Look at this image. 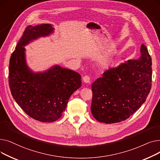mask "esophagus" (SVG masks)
<instances>
[{"label": "esophagus", "instance_id": "esophagus-1", "mask_svg": "<svg viewBox=\"0 0 160 160\" xmlns=\"http://www.w3.org/2000/svg\"><path fill=\"white\" fill-rule=\"evenodd\" d=\"M83 80L86 83H90V77L89 75H85L83 77Z\"/></svg>", "mask_w": 160, "mask_h": 160}]
</instances>
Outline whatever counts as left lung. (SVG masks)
I'll use <instances>...</instances> for the list:
<instances>
[{"mask_svg": "<svg viewBox=\"0 0 160 160\" xmlns=\"http://www.w3.org/2000/svg\"><path fill=\"white\" fill-rule=\"evenodd\" d=\"M140 51L138 60L106 71L92 83L91 111L98 121H124L145 102L152 86V58L144 44Z\"/></svg>", "mask_w": 160, "mask_h": 160, "instance_id": "8db88e82", "label": "left lung"}]
</instances>
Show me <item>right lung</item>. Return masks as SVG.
Masks as SVG:
<instances>
[{
  "label": "right lung",
  "mask_w": 160,
  "mask_h": 160,
  "mask_svg": "<svg viewBox=\"0 0 160 160\" xmlns=\"http://www.w3.org/2000/svg\"><path fill=\"white\" fill-rule=\"evenodd\" d=\"M53 30L49 24L27 27L9 64L8 82L15 102L32 119L43 122L60 118L70 97L82 83L78 72L60 66L38 74L32 72L27 66L23 46L32 39L48 35Z\"/></svg>",
  "instance_id": "1"
}]
</instances>
